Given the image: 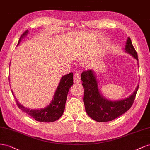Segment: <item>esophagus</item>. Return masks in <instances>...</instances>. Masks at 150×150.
Listing matches in <instances>:
<instances>
[{"label":"esophagus","instance_id":"34e87169","mask_svg":"<svg viewBox=\"0 0 150 150\" xmlns=\"http://www.w3.org/2000/svg\"><path fill=\"white\" fill-rule=\"evenodd\" d=\"M74 81L75 83H80V75L78 74V73H76L75 74L74 76Z\"/></svg>","mask_w":150,"mask_h":150}]
</instances>
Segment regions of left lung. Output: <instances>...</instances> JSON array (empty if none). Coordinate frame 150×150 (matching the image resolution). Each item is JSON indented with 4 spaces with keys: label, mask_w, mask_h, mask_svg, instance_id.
<instances>
[{
    "label": "left lung",
    "mask_w": 150,
    "mask_h": 150,
    "mask_svg": "<svg viewBox=\"0 0 150 150\" xmlns=\"http://www.w3.org/2000/svg\"><path fill=\"white\" fill-rule=\"evenodd\" d=\"M125 50L126 53L138 62V54L128 37ZM81 80L84 88L83 102L86 112L90 117L97 122H108L114 120L130 109L134 102L139 85L131 96L119 100H111L103 97L98 85L96 73L93 70L82 72Z\"/></svg>",
    "instance_id": "1"
}]
</instances>
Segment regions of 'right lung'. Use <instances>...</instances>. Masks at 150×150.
<instances>
[{
    "mask_svg": "<svg viewBox=\"0 0 150 150\" xmlns=\"http://www.w3.org/2000/svg\"><path fill=\"white\" fill-rule=\"evenodd\" d=\"M29 31L27 30L21 35L17 46L19 45L21 40L24 38L26 37ZM73 76H74L73 73H70V74L62 76L56 89V91L54 93L52 100L49 105L45 108L39 109H29L21 104L19 101L16 99L17 105L21 110H22L23 112L37 121L51 122L58 120L63 114L68 91H69L70 87L74 85ZM8 80L10 81L9 77H8ZM11 92L14 96V92L12 90Z\"/></svg>",
    "mask_w": 150,
    "mask_h": 150,
    "instance_id": "1",
    "label": "right lung"
}]
</instances>
